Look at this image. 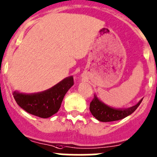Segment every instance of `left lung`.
I'll return each mask as SVG.
<instances>
[{
  "instance_id": "1",
  "label": "left lung",
  "mask_w": 157,
  "mask_h": 157,
  "mask_svg": "<svg viewBox=\"0 0 157 157\" xmlns=\"http://www.w3.org/2000/svg\"><path fill=\"white\" fill-rule=\"evenodd\" d=\"M142 100L139 102L134 107L128 109H115L108 107L98 100L96 96L90 103V110L92 114L97 120L103 122H109L118 121L132 114L140 105Z\"/></svg>"
}]
</instances>
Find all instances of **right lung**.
Segmentation results:
<instances>
[{"instance_id": "obj_1", "label": "right lung", "mask_w": 157, "mask_h": 157, "mask_svg": "<svg viewBox=\"0 0 157 157\" xmlns=\"http://www.w3.org/2000/svg\"><path fill=\"white\" fill-rule=\"evenodd\" d=\"M74 85L73 77H68L50 90L35 94L14 92L13 96L20 107L41 118H47L57 113L68 90Z\"/></svg>"}]
</instances>
